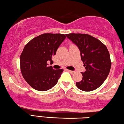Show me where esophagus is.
Returning a JSON list of instances; mask_svg holds the SVG:
<instances>
[{"label":"esophagus","mask_w":124,"mask_h":124,"mask_svg":"<svg viewBox=\"0 0 124 124\" xmlns=\"http://www.w3.org/2000/svg\"><path fill=\"white\" fill-rule=\"evenodd\" d=\"M67 71H68V72H69V73H73V71H72V70H68V69H67L66 70Z\"/></svg>","instance_id":"34e87169"}]
</instances>
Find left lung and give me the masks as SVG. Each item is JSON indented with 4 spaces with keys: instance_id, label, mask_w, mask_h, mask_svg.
I'll list each match as a JSON object with an SVG mask.
<instances>
[{
    "instance_id": "1",
    "label": "left lung",
    "mask_w": 124,
    "mask_h": 124,
    "mask_svg": "<svg viewBox=\"0 0 124 124\" xmlns=\"http://www.w3.org/2000/svg\"><path fill=\"white\" fill-rule=\"evenodd\" d=\"M66 35L80 50L81 59L86 69L82 73V80L76 82V86L84 92L94 90L104 83L110 71L111 62L107 48L90 35L72 33Z\"/></svg>"
}]
</instances>
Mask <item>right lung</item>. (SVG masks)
<instances>
[{
	"label": "right lung",
	"mask_w": 124,
	"mask_h": 124,
	"mask_svg": "<svg viewBox=\"0 0 124 124\" xmlns=\"http://www.w3.org/2000/svg\"><path fill=\"white\" fill-rule=\"evenodd\" d=\"M65 38L62 34H43L25 45L20 58L21 72L33 89L44 92L56 85L63 70H55L47 62H53L52 56Z\"/></svg>",
	"instance_id": "add662e5"
}]
</instances>
